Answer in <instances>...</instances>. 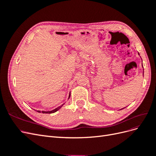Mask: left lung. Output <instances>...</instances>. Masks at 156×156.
<instances>
[{
    "instance_id": "left-lung-1",
    "label": "left lung",
    "mask_w": 156,
    "mask_h": 156,
    "mask_svg": "<svg viewBox=\"0 0 156 156\" xmlns=\"http://www.w3.org/2000/svg\"><path fill=\"white\" fill-rule=\"evenodd\" d=\"M123 108H122V109H123Z\"/></svg>"
}]
</instances>
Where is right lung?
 Masks as SVG:
<instances>
[{
	"label": "right lung",
	"instance_id": "right-lung-1",
	"mask_svg": "<svg viewBox=\"0 0 156 156\" xmlns=\"http://www.w3.org/2000/svg\"><path fill=\"white\" fill-rule=\"evenodd\" d=\"M69 97H70V93H69V98H69ZM64 105V104H62V105H60V107H57V108H55V109H54V110H53V111H42V113H48V114H51V113H54V112H55L57 111L58 110H59L60 108L61 107H62ZM37 112H40V111H37Z\"/></svg>",
	"mask_w": 156,
	"mask_h": 156
}]
</instances>
